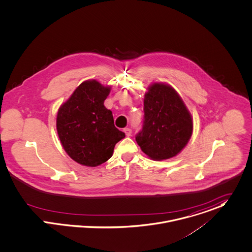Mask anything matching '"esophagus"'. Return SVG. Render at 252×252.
I'll list each match as a JSON object with an SVG mask.
<instances>
[{
  "label": "esophagus",
  "instance_id": "34e87169",
  "mask_svg": "<svg viewBox=\"0 0 252 252\" xmlns=\"http://www.w3.org/2000/svg\"><path fill=\"white\" fill-rule=\"evenodd\" d=\"M124 131H125V133H126V136H130V135H131V133H132V131H131V129H130V128H125V129H124Z\"/></svg>",
  "mask_w": 252,
  "mask_h": 252
}]
</instances>
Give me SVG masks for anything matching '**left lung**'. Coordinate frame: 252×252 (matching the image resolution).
<instances>
[{
    "label": "left lung",
    "instance_id": "8db88e82",
    "mask_svg": "<svg viewBox=\"0 0 252 252\" xmlns=\"http://www.w3.org/2000/svg\"><path fill=\"white\" fill-rule=\"evenodd\" d=\"M192 118L178 93L167 84L154 83L144 97V121L135 139L154 160L177 156L190 139Z\"/></svg>",
    "mask_w": 252,
    "mask_h": 252
}]
</instances>
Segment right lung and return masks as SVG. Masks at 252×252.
Returning a JSON list of instances; mask_svg holds the SVG:
<instances>
[{
  "instance_id": "right-lung-1",
  "label": "right lung",
  "mask_w": 252,
  "mask_h": 252,
  "mask_svg": "<svg viewBox=\"0 0 252 252\" xmlns=\"http://www.w3.org/2000/svg\"><path fill=\"white\" fill-rule=\"evenodd\" d=\"M110 90L96 80H87L59 108V138L66 154L79 164L95 167L107 161L115 145L126 136L114 126L112 112L103 104Z\"/></svg>"
}]
</instances>
